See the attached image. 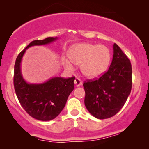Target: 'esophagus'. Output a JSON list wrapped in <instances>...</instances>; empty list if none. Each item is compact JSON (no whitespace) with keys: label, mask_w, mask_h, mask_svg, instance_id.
<instances>
[{"label":"esophagus","mask_w":149,"mask_h":149,"mask_svg":"<svg viewBox=\"0 0 149 149\" xmlns=\"http://www.w3.org/2000/svg\"><path fill=\"white\" fill-rule=\"evenodd\" d=\"M82 83H83L82 81H81L80 79H79V78H76V79H75L74 84L76 85V86H77V87L80 86V85H82Z\"/></svg>","instance_id":"obj_1"}]
</instances>
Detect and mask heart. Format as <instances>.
Segmentation results:
<instances>
[{
    "label": "heart",
    "instance_id": "obj_1",
    "mask_svg": "<svg viewBox=\"0 0 149 149\" xmlns=\"http://www.w3.org/2000/svg\"><path fill=\"white\" fill-rule=\"evenodd\" d=\"M68 56L72 64L80 66L81 73L89 79L95 78L104 72L111 61V52L107 47L89 42L72 45L69 49ZM63 64L68 70L74 69L68 60L63 61Z\"/></svg>",
    "mask_w": 149,
    "mask_h": 149
}]
</instances>
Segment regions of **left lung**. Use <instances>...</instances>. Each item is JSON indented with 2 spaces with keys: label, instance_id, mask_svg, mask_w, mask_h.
Returning <instances> with one entry per match:
<instances>
[{
  "label": "left lung",
  "instance_id": "1",
  "mask_svg": "<svg viewBox=\"0 0 149 149\" xmlns=\"http://www.w3.org/2000/svg\"><path fill=\"white\" fill-rule=\"evenodd\" d=\"M132 86L131 62L114 43L113 58L109 70L99 78L83 83L85 107L97 119L112 117L125 104Z\"/></svg>",
  "mask_w": 149,
  "mask_h": 149
}]
</instances>
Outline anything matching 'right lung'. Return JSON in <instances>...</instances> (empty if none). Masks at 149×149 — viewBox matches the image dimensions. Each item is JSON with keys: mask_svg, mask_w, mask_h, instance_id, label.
<instances>
[{"mask_svg": "<svg viewBox=\"0 0 149 149\" xmlns=\"http://www.w3.org/2000/svg\"><path fill=\"white\" fill-rule=\"evenodd\" d=\"M56 39L57 37H48L32 41L18 55L14 66L13 85L18 100L28 115L40 121H50L61 113L74 89L75 77H54L43 83L30 84L23 79L20 65L30 47L49 44Z\"/></svg>", "mask_w": 149, "mask_h": 149, "instance_id": "1", "label": "right lung"}]
</instances>
